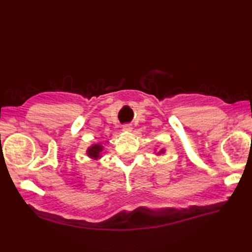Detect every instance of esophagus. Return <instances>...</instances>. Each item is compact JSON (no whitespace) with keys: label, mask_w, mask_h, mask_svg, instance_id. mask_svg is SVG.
<instances>
[{"label":"esophagus","mask_w":252,"mask_h":252,"mask_svg":"<svg viewBox=\"0 0 252 252\" xmlns=\"http://www.w3.org/2000/svg\"><path fill=\"white\" fill-rule=\"evenodd\" d=\"M131 129H132V127L129 125V124H125V125H123V131H125V132H128V131H131Z\"/></svg>","instance_id":"1"}]
</instances>
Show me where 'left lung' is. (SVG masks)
<instances>
[{"instance_id": "8db88e82", "label": "left lung", "mask_w": 252, "mask_h": 252, "mask_svg": "<svg viewBox=\"0 0 252 252\" xmlns=\"http://www.w3.org/2000/svg\"><path fill=\"white\" fill-rule=\"evenodd\" d=\"M163 152H164V150H161V151H159V154H163Z\"/></svg>"}]
</instances>
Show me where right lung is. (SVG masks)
Masks as SVG:
<instances>
[{
	"label": "right lung",
	"mask_w": 252,
	"mask_h": 252,
	"mask_svg": "<svg viewBox=\"0 0 252 252\" xmlns=\"http://www.w3.org/2000/svg\"><path fill=\"white\" fill-rule=\"evenodd\" d=\"M103 150V147L101 146V145L98 144H95V145H93V146L89 147L88 150H87V155L90 157V158H100V154L101 151Z\"/></svg>",
	"instance_id": "right-lung-1"
}]
</instances>
